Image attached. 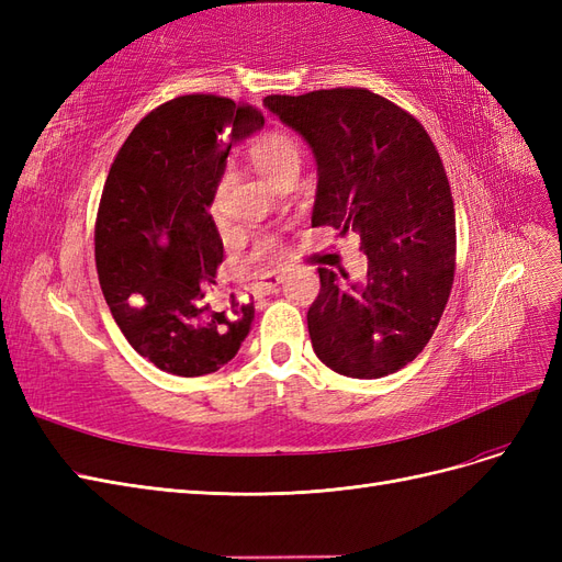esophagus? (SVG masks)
<instances>
[{
    "mask_svg": "<svg viewBox=\"0 0 562 562\" xmlns=\"http://www.w3.org/2000/svg\"><path fill=\"white\" fill-rule=\"evenodd\" d=\"M285 281V274H279V271H269V274H265L260 281H255V293H277L279 285Z\"/></svg>",
    "mask_w": 562,
    "mask_h": 562,
    "instance_id": "obj_1",
    "label": "esophagus"
}]
</instances>
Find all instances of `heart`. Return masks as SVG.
<instances>
[{
	"label": "heart",
	"instance_id": "b5f03b06",
	"mask_svg": "<svg viewBox=\"0 0 562 562\" xmlns=\"http://www.w3.org/2000/svg\"><path fill=\"white\" fill-rule=\"evenodd\" d=\"M248 157L265 180H269L271 184H277V180L293 171V168H300L302 164V145L295 138L293 133L288 131H267L262 135L255 138V143L248 149ZM225 187H227V178H220L215 182V190L211 196V215L215 220H220L223 215V199H225ZM279 252V239L274 234H265L255 241L252 250L248 252V262H265L271 260Z\"/></svg>",
	"mask_w": 562,
	"mask_h": 562
}]
</instances>
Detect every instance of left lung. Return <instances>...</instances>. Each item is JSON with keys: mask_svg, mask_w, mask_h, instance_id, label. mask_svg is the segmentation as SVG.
Wrapping results in <instances>:
<instances>
[{"mask_svg": "<svg viewBox=\"0 0 562 562\" xmlns=\"http://www.w3.org/2000/svg\"><path fill=\"white\" fill-rule=\"evenodd\" d=\"M265 108L310 143L314 227L361 234L363 281L318 267L312 347L339 375L378 380L417 359L454 281V203L443 161L417 119L368 89L267 95Z\"/></svg>", "mask_w": 562, "mask_h": 562, "instance_id": "obj_1", "label": "left lung"}]
</instances>
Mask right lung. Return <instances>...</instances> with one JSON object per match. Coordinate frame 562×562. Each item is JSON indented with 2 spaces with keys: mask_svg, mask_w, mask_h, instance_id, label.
<instances>
[{
  "mask_svg": "<svg viewBox=\"0 0 562 562\" xmlns=\"http://www.w3.org/2000/svg\"><path fill=\"white\" fill-rule=\"evenodd\" d=\"M265 116L220 95H180L151 110L119 149L95 217V269L128 345L159 370L201 378L229 363L255 307L211 310L223 262L213 215L215 182L234 143Z\"/></svg>",
  "mask_w": 562,
  "mask_h": 562,
  "instance_id": "right-lung-1",
  "label": "right lung"
}]
</instances>
